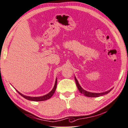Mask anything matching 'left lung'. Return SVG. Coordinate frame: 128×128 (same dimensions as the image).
Returning a JSON list of instances; mask_svg holds the SVG:
<instances>
[{"label": "left lung", "mask_w": 128, "mask_h": 128, "mask_svg": "<svg viewBox=\"0 0 128 128\" xmlns=\"http://www.w3.org/2000/svg\"><path fill=\"white\" fill-rule=\"evenodd\" d=\"M75 82L76 84V86H77V87L78 90H79V91H80V92L82 93V94H83L84 95H85V96H88V97H98V96H102V95H104L105 94H108V92H110V91L112 90V89H110V90H108V91H106V92H102V93H94V92H88V91H87L84 90H83L82 88V87L80 86L79 82H78V80L76 79V78H75Z\"/></svg>", "instance_id": "left-lung-1"}]
</instances>
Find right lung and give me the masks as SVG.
<instances>
[{
  "label": "right lung",
  "mask_w": 128,
  "mask_h": 128,
  "mask_svg": "<svg viewBox=\"0 0 128 128\" xmlns=\"http://www.w3.org/2000/svg\"><path fill=\"white\" fill-rule=\"evenodd\" d=\"M56 87H57V78L56 79V82H55V84H54V86L53 87V88L52 89V90L50 91V92H49L48 94L44 95V96H39V97H33V96H26V95H24L22 94L21 93H20L18 91H17L16 90V91L18 92L19 94H20L22 96L24 97L26 100H33V101H43V100H49V98H50L52 97V95L54 94V93L56 91Z\"/></svg>",
  "instance_id": "right-lung-1"
}]
</instances>
